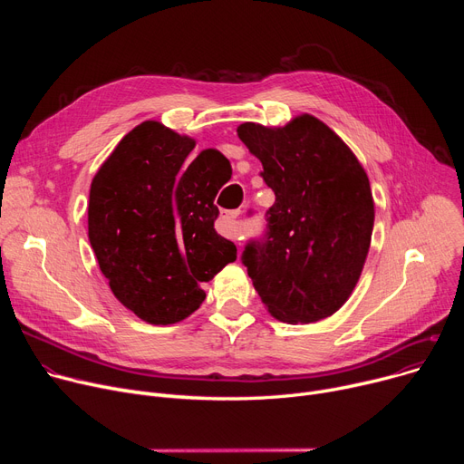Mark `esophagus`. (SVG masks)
Returning a JSON list of instances; mask_svg holds the SVG:
<instances>
[{
	"label": "esophagus",
	"instance_id": "obj_1",
	"mask_svg": "<svg viewBox=\"0 0 464 464\" xmlns=\"http://www.w3.org/2000/svg\"><path fill=\"white\" fill-rule=\"evenodd\" d=\"M238 216H240V210H229V212H226V214H224V222H226L224 235H226V237H237L233 222H235V219H237Z\"/></svg>",
	"mask_w": 464,
	"mask_h": 464
}]
</instances>
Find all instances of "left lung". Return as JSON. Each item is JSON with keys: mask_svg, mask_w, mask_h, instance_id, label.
<instances>
[{"mask_svg": "<svg viewBox=\"0 0 464 464\" xmlns=\"http://www.w3.org/2000/svg\"><path fill=\"white\" fill-rule=\"evenodd\" d=\"M263 165L276 201L269 231L242 263L263 304L284 324H314L343 306L359 282L374 227V199L350 146L312 114L285 126L237 128Z\"/></svg>", "mask_w": 464, "mask_h": 464, "instance_id": "obj_1", "label": "left lung"}]
</instances>
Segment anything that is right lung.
Listing matches in <instances>:
<instances>
[{
  "label": "right lung",
  "mask_w": 464,
  "mask_h": 464,
  "mask_svg": "<svg viewBox=\"0 0 464 464\" xmlns=\"http://www.w3.org/2000/svg\"><path fill=\"white\" fill-rule=\"evenodd\" d=\"M195 139L146 120L124 135L90 186L88 238L114 297L152 325L186 320L203 282L237 259L218 235L214 198L229 161L207 150L186 169Z\"/></svg>",
  "instance_id": "add662e5"
}]
</instances>
